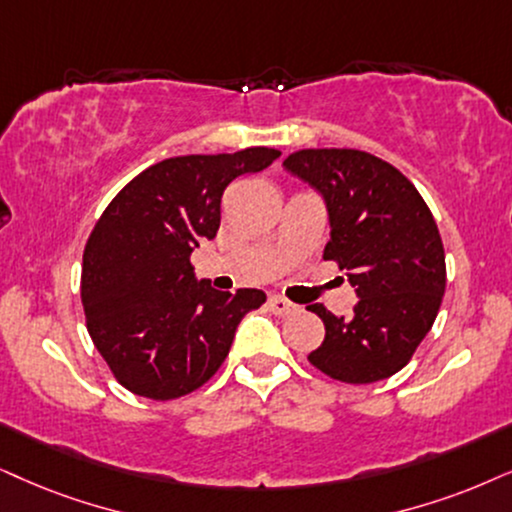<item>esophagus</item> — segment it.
I'll list each match as a JSON object with an SVG mask.
<instances>
[{"label": "esophagus", "instance_id": "esophagus-1", "mask_svg": "<svg viewBox=\"0 0 512 512\" xmlns=\"http://www.w3.org/2000/svg\"><path fill=\"white\" fill-rule=\"evenodd\" d=\"M267 304H269V309H271V312L278 314V316H288V314L297 312V304H293V302H290V300H286V297L271 295Z\"/></svg>", "mask_w": 512, "mask_h": 512}]
</instances>
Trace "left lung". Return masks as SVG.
<instances>
[{"label":"left lung","mask_w":512,"mask_h":512,"mask_svg":"<svg viewBox=\"0 0 512 512\" xmlns=\"http://www.w3.org/2000/svg\"><path fill=\"white\" fill-rule=\"evenodd\" d=\"M283 165L326 198L331 241L323 260L347 269L359 295L352 316L309 307L326 326L309 364L349 385L390 378L430 333L446 288L428 203L397 167L357 148H302Z\"/></svg>","instance_id":"obj_1"}]
</instances>
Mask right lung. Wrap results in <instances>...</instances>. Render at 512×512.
Returning <instances> with one entry per match:
<instances>
[{
	"mask_svg": "<svg viewBox=\"0 0 512 512\" xmlns=\"http://www.w3.org/2000/svg\"><path fill=\"white\" fill-rule=\"evenodd\" d=\"M281 151L179 155L137 174L103 210L82 255L87 331L115 380L155 401L179 399L224 364L236 328L267 300L193 276L191 252L215 238L226 186Z\"/></svg>",
	"mask_w": 512,
	"mask_h": 512,
	"instance_id": "1",
	"label": "right lung"
}]
</instances>
